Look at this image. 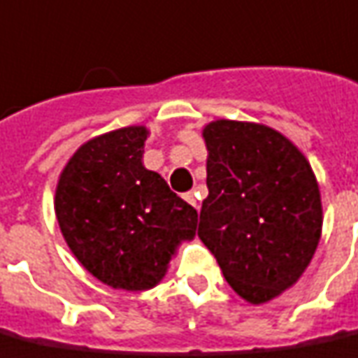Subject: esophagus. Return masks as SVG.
<instances>
[{
    "mask_svg": "<svg viewBox=\"0 0 358 358\" xmlns=\"http://www.w3.org/2000/svg\"><path fill=\"white\" fill-rule=\"evenodd\" d=\"M184 199H186L187 203H189V205L195 206V208H197V199H195V193H193V192L184 193Z\"/></svg>",
    "mask_w": 358,
    "mask_h": 358,
    "instance_id": "34e87169",
    "label": "esophagus"
}]
</instances>
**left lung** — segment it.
I'll use <instances>...</instances> for the list:
<instances>
[{
    "label": "left lung",
    "instance_id": "1",
    "mask_svg": "<svg viewBox=\"0 0 358 358\" xmlns=\"http://www.w3.org/2000/svg\"><path fill=\"white\" fill-rule=\"evenodd\" d=\"M208 197L197 235L229 287L264 303L300 279L322 227L317 180L273 129L220 119L203 131Z\"/></svg>",
    "mask_w": 358,
    "mask_h": 358
}]
</instances>
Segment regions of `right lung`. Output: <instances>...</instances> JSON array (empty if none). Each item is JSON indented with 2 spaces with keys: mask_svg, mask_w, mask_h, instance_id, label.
<instances>
[{
  "mask_svg": "<svg viewBox=\"0 0 358 358\" xmlns=\"http://www.w3.org/2000/svg\"><path fill=\"white\" fill-rule=\"evenodd\" d=\"M144 127L89 140L57 187L58 226L83 267L104 285L148 290L163 279L180 241L192 239L197 210L142 165Z\"/></svg>",
  "mask_w": 358,
  "mask_h": 358,
  "instance_id": "add662e5",
  "label": "right lung"
}]
</instances>
